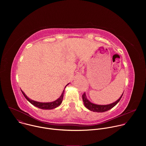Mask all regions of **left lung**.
<instances>
[{"label": "left lung", "instance_id": "8db88e82", "mask_svg": "<svg viewBox=\"0 0 146 146\" xmlns=\"http://www.w3.org/2000/svg\"><path fill=\"white\" fill-rule=\"evenodd\" d=\"M123 94L121 95V96L116 102H115L113 103H111V104H110V105H95V104H94V103L90 102L87 99L85 92L82 94V100H83V102H84V105L88 109H89L91 111H94V112H101L102 113V112L106 111L112 109L113 107H114L119 102L120 99H121V98L123 95Z\"/></svg>", "mask_w": 146, "mask_h": 146}]
</instances>
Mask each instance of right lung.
I'll list each match as a JSON object with an SVG mask.
<instances>
[{
    "mask_svg": "<svg viewBox=\"0 0 146 146\" xmlns=\"http://www.w3.org/2000/svg\"><path fill=\"white\" fill-rule=\"evenodd\" d=\"M21 92H22L23 94L24 95V96H25V98L31 104H32L33 105L35 106L36 107H37L38 108L41 109H48V110L56 108V107L59 106L62 102V99H63V96H64V90L63 92H62V95L60 96V97L54 102H50V103H41V102H36V101L30 99L26 96V95L24 94V92L23 91H21Z\"/></svg>",
    "mask_w": 146,
    "mask_h": 146,
    "instance_id": "obj_1",
    "label": "right lung"
}]
</instances>
